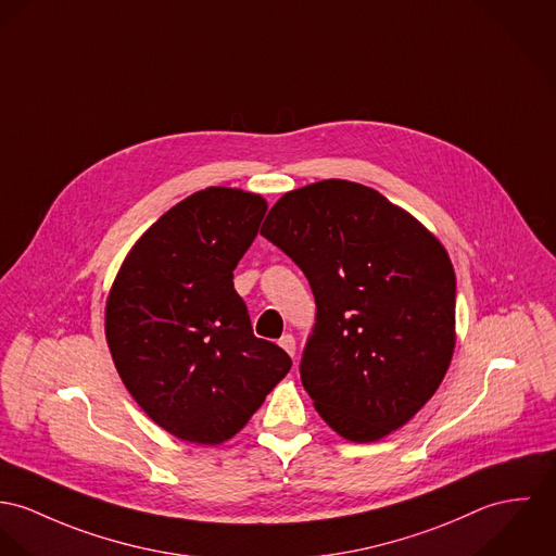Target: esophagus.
Here are the masks:
<instances>
[{
    "mask_svg": "<svg viewBox=\"0 0 556 556\" xmlns=\"http://www.w3.org/2000/svg\"><path fill=\"white\" fill-rule=\"evenodd\" d=\"M279 345L294 358V354H296V339H294L292 334H283V337L279 339Z\"/></svg>",
    "mask_w": 556,
    "mask_h": 556,
    "instance_id": "1",
    "label": "esophagus"
}]
</instances>
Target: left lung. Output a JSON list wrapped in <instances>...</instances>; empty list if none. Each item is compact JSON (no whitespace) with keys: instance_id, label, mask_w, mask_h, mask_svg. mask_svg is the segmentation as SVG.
Wrapping results in <instances>:
<instances>
[{"instance_id":"left-lung-1","label":"left lung","mask_w":556,"mask_h":556,"mask_svg":"<svg viewBox=\"0 0 556 556\" xmlns=\"http://www.w3.org/2000/svg\"><path fill=\"white\" fill-rule=\"evenodd\" d=\"M260 235L296 262L315 296L301 379L324 422L356 443L409 422L456 343L447 251L379 191L341 179L281 195Z\"/></svg>"}]
</instances>
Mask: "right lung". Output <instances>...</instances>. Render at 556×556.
Masks as SVG:
<instances>
[{
	"instance_id": "obj_1",
	"label": "right lung",
	"mask_w": 556,
	"mask_h": 556,
	"mask_svg": "<svg viewBox=\"0 0 556 556\" xmlns=\"http://www.w3.org/2000/svg\"><path fill=\"white\" fill-rule=\"evenodd\" d=\"M266 200L206 187L164 213L127 253L106 301V341L127 392L164 431L235 437L292 367L251 330L235 268Z\"/></svg>"
}]
</instances>
